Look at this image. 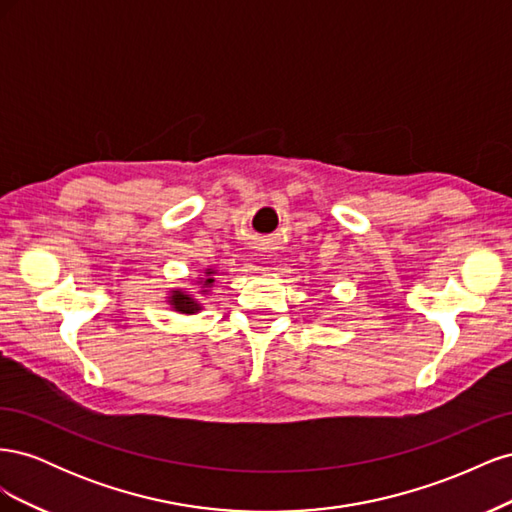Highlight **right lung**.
<instances>
[{"label":"right lung","mask_w":512,"mask_h":512,"mask_svg":"<svg viewBox=\"0 0 512 512\" xmlns=\"http://www.w3.org/2000/svg\"><path fill=\"white\" fill-rule=\"evenodd\" d=\"M215 273H218L215 269H205V275H200L198 280H196V284H198V288H196L198 292L196 294H192L188 290H181V288L170 290L168 305L173 307L177 314H188V316L198 314L200 309H203V303H200L198 297H207L213 282H215Z\"/></svg>","instance_id":"right-lung-1"}]
</instances>
